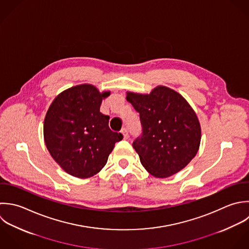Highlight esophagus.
<instances>
[{
    "mask_svg": "<svg viewBox=\"0 0 249 249\" xmlns=\"http://www.w3.org/2000/svg\"><path fill=\"white\" fill-rule=\"evenodd\" d=\"M121 133H122V135H123L124 139H128V138H129V134H128V130H127V128H123V129L121 130Z\"/></svg>",
    "mask_w": 249,
    "mask_h": 249,
    "instance_id": "obj_1",
    "label": "esophagus"
}]
</instances>
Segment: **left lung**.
Wrapping results in <instances>:
<instances>
[{"instance_id": "1", "label": "left lung", "mask_w": 249, "mask_h": 249, "mask_svg": "<svg viewBox=\"0 0 249 249\" xmlns=\"http://www.w3.org/2000/svg\"><path fill=\"white\" fill-rule=\"evenodd\" d=\"M126 99L140 113L142 136L133 147L145 170L164 178L185 168L201 142L200 122L187 101L166 86L150 94L127 92Z\"/></svg>"}]
</instances>
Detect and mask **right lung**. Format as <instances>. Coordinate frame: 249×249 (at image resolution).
I'll return each mask as SVG.
<instances>
[{
    "mask_svg": "<svg viewBox=\"0 0 249 249\" xmlns=\"http://www.w3.org/2000/svg\"><path fill=\"white\" fill-rule=\"evenodd\" d=\"M91 84H80L60 93L50 105L43 124L45 145L56 163L69 175L87 178L107 164L122 134L108 127L109 116L100 112L103 99Z\"/></svg>",
    "mask_w": 249,
    "mask_h": 249,
    "instance_id": "1",
    "label": "right lung"
}]
</instances>
